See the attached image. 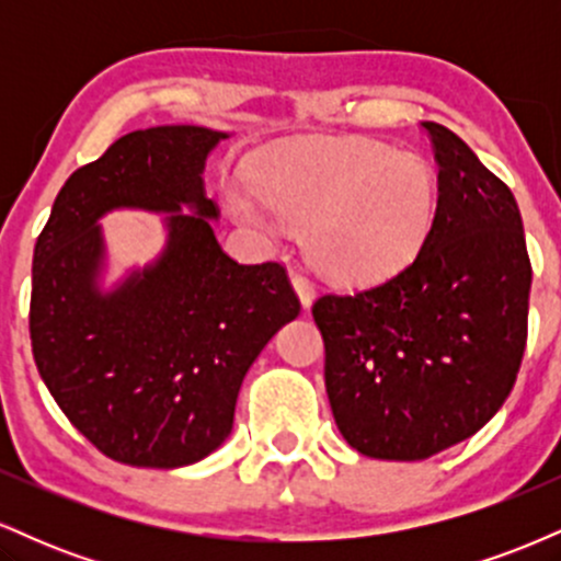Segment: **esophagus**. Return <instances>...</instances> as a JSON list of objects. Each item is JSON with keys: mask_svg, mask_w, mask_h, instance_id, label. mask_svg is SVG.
<instances>
[{"mask_svg": "<svg viewBox=\"0 0 561 561\" xmlns=\"http://www.w3.org/2000/svg\"><path fill=\"white\" fill-rule=\"evenodd\" d=\"M289 282H293V289L298 293L300 306L311 308L313 300H317V287H313L311 282H308L302 274H293V279H289Z\"/></svg>", "mask_w": 561, "mask_h": 561, "instance_id": "34e87169", "label": "esophagus"}]
</instances>
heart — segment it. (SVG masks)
Instances as JSON below:
<instances>
[{"mask_svg": "<svg viewBox=\"0 0 561 561\" xmlns=\"http://www.w3.org/2000/svg\"><path fill=\"white\" fill-rule=\"evenodd\" d=\"M229 216L263 237L306 229V255L337 285H371L420 255L437 176L416 152L369 139H302L255 163L253 186L224 184Z\"/></svg>", "mask_w": 561, "mask_h": 561, "instance_id": "heart-1", "label": "heart"}]
</instances>
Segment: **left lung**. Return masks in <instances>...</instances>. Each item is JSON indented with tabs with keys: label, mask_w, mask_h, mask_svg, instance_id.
Instances as JSON below:
<instances>
[{
	"label": "left lung",
	"mask_w": 561,
	"mask_h": 561,
	"mask_svg": "<svg viewBox=\"0 0 561 561\" xmlns=\"http://www.w3.org/2000/svg\"><path fill=\"white\" fill-rule=\"evenodd\" d=\"M422 126L440 171L420 255L385 285L311 308L334 422L369 459H430L478 433L512 392L527 340L517 199L450 128Z\"/></svg>",
	"instance_id": "obj_1"
}]
</instances>
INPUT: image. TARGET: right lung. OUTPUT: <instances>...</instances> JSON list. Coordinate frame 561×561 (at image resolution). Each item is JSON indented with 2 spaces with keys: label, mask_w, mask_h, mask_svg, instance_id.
Segmentation results:
<instances>
[{
  "label": "right lung",
  "mask_w": 561,
  "mask_h": 561,
  "mask_svg": "<svg viewBox=\"0 0 561 561\" xmlns=\"http://www.w3.org/2000/svg\"><path fill=\"white\" fill-rule=\"evenodd\" d=\"M203 126L131 131L70 173L34 248L31 347L73 427L111 459L176 469L221 446L242 379L300 302L279 263L242 266L216 240ZM113 209L163 213L164 250L107 286Z\"/></svg>",
  "instance_id": "obj_1"
}]
</instances>
